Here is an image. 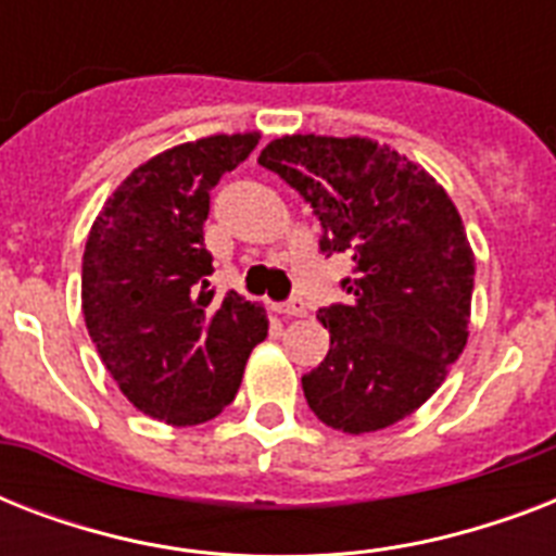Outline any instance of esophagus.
I'll return each mask as SVG.
<instances>
[{"instance_id": "1", "label": "esophagus", "mask_w": 556, "mask_h": 556, "mask_svg": "<svg viewBox=\"0 0 556 556\" xmlns=\"http://www.w3.org/2000/svg\"><path fill=\"white\" fill-rule=\"evenodd\" d=\"M274 312L286 314V317H303L305 314V303L300 300V296H294V300H288V303H277L274 305Z\"/></svg>"}]
</instances>
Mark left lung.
Wrapping results in <instances>:
<instances>
[{
    "instance_id": "obj_1",
    "label": "left lung",
    "mask_w": 556,
    "mask_h": 556,
    "mask_svg": "<svg viewBox=\"0 0 556 556\" xmlns=\"http://www.w3.org/2000/svg\"><path fill=\"white\" fill-rule=\"evenodd\" d=\"M260 164L320 218V251L346 253L352 303L317 312L331 346L303 375L308 406L334 430L375 432L415 413L467 343L473 251L444 187L369 138L286 135Z\"/></svg>"
}]
</instances>
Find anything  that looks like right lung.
Returning a JSON list of instances; mask_svg holds the SVG:
<instances>
[{
  "label": "right lung",
  "mask_w": 556,
  "mask_h": 556,
  "mask_svg": "<svg viewBox=\"0 0 556 556\" xmlns=\"http://www.w3.org/2000/svg\"><path fill=\"white\" fill-rule=\"evenodd\" d=\"M260 135H213L161 152L112 192L83 253V317L98 355L141 413L190 427L239 392L262 305L216 296L204 248L210 190Z\"/></svg>",
  "instance_id": "right-lung-1"
}]
</instances>
